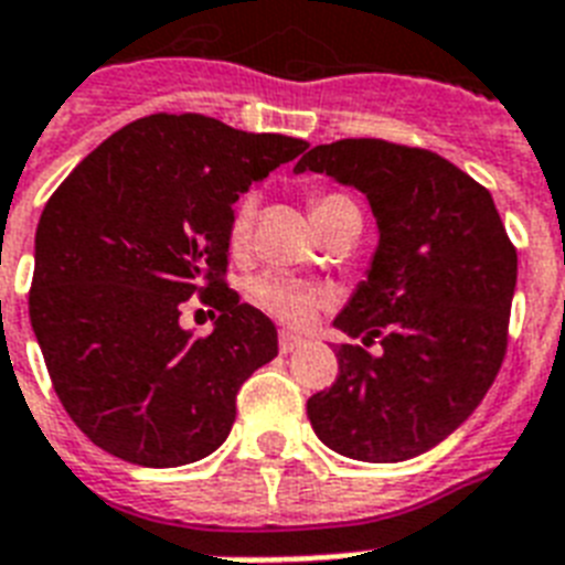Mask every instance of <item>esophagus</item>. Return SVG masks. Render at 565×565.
<instances>
[{
	"mask_svg": "<svg viewBox=\"0 0 565 565\" xmlns=\"http://www.w3.org/2000/svg\"><path fill=\"white\" fill-rule=\"evenodd\" d=\"M299 345H301V337L299 334H292V331H281V334H278V349H281V354L296 352Z\"/></svg>",
	"mask_w": 565,
	"mask_h": 565,
	"instance_id": "obj_1",
	"label": "esophagus"
}]
</instances>
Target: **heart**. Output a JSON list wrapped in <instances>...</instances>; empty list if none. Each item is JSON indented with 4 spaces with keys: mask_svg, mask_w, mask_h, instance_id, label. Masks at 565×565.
I'll return each instance as SVG.
<instances>
[{
    "mask_svg": "<svg viewBox=\"0 0 565 565\" xmlns=\"http://www.w3.org/2000/svg\"><path fill=\"white\" fill-rule=\"evenodd\" d=\"M343 207H358V204L343 193H313L310 195V216L317 225L334 216L337 211ZM255 216H257V195L243 193L234 204L228 220V246L234 252L248 246L252 239V231H255ZM252 292V301L257 308H264L269 317L281 319L287 326H305L313 313H317L322 305H326V290H319L308 281H296V278H287V275L266 273L260 278L252 281L248 287Z\"/></svg>",
    "mask_w": 565,
    "mask_h": 565,
    "instance_id": "b5f03b06",
    "label": "heart"
}]
</instances>
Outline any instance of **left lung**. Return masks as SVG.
I'll return each mask as SVG.
<instances>
[{
  "instance_id": "8db88e82",
  "label": "left lung",
  "mask_w": 565,
  "mask_h": 565,
  "mask_svg": "<svg viewBox=\"0 0 565 565\" xmlns=\"http://www.w3.org/2000/svg\"><path fill=\"white\" fill-rule=\"evenodd\" d=\"M366 193L377 220L370 278L334 319L381 354L337 345V381L308 398L317 437L337 455L398 463L469 419L508 352L516 246L490 190L419 146L337 140L301 154Z\"/></svg>"
}]
</instances>
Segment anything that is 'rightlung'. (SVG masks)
<instances>
[{
  "label": "right lung",
  "mask_w": 565,
  "mask_h": 565,
  "mask_svg": "<svg viewBox=\"0 0 565 565\" xmlns=\"http://www.w3.org/2000/svg\"><path fill=\"white\" fill-rule=\"evenodd\" d=\"M305 149L202 114H152L52 193L34 237L31 328L64 411L108 455L167 469L225 443L239 386L278 354L273 319L225 284L231 211ZM193 295L221 313L207 338L178 322Z\"/></svg>",
  "instance_id": "right-lung-1"
}]
</instances>
